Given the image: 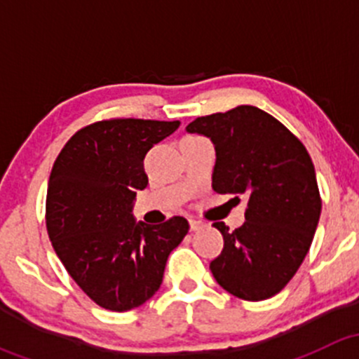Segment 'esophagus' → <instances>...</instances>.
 Instances as JSON below:
<instances>
[{"mask_svg": "<svg viewBox=\"0 0 359 359\" xmlns=\"http://www.w3.org/2000/svg\"><path fill=\"white\" fill-rule=\"evenodd\" d=\"M189 227L191 231H200L203 227V222H200V220L196 219H189Z\"/></svg>", "mask_w": 359, "mask_h": 359, "instance_id": "34e87169", "label": "esophagus"}]
</instances>
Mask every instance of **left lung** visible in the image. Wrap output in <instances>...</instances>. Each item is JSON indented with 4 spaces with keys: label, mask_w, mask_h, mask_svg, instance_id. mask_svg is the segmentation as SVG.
I'll return each mask as SVG.
<instances>
[{
    "label": "left lung",
    "mask_w": 359,
    "mask_h": 359,
    "mask_svg": "<svg viewBox=\"0 0 359 359\" xmlns=\"http://www.w3.org/2000/svg\"><path fill=\"white\" fill-rule=\"evenodd\" d=\"M187 133L215 147L213 191L248 198L245 224L229 231L210 269L226 292L264 300L287 287L309 252L320 222L316 172L299 139L278 119L253 106L203 116Z\"/></svg>",
    "instance_id": "obj_1"
}]
</instances>
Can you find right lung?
Wrapping results in <instances>:
<instances>
[{
    "instance_id": "1",
    "label": "right lung",
    "mask_w": 359,
    "mask_h": 359,
    "mask_svg": "<svg viewBox=\"0 0 359 359\" xmlns=\"http://www.w3.org/2000/svg\"><path fill=\"white\" fill-rule=\"evenodd\" d=\"M180 121L107 119L69 139L53 163L46 229L83 292L109 311L142 306L161 287L166 260L189 231L184 217L147 226L133 217L146 189L144 158Z\"/></svg>"
}]
</instances>
